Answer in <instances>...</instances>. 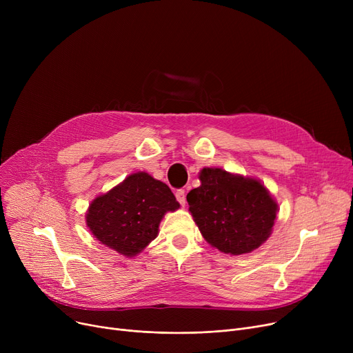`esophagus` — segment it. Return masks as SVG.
<instances>
[{"instance_id":"obj_1","label":"esophagus","mask_w":353,"mask_h":353,"mask_svg":"<svg viewBox=\"0 0 353 353\" xmlns=\"http://www.w3.org/2000/svg\"><path fill=\"white\" fill-rule=\"evenodd\" d=\"M176 199H177V201L180 203L181 206H184V203H186V194H184V190H183V189L176 190Z\"/></svg>"}]
</instances>
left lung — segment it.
Segmentation results:
<instances>
[{
	"label": "left lung",
	"mask_w": 353,
	"mask_h": 353,
	"mask_svg": "<svg viewBox=\"0 0 353 353\" xmlns=\"http://www.w3.org/2000/svg\"><path fill=\"white\" fill-rule=\"evenodd\" d=\"M200 188L188 194L189 210L208 242L230 254L249 253L270 236L277 205L261 181L203 169Z\"/></svg>",
	"instance_id": "obj_1"
}]
</instances>
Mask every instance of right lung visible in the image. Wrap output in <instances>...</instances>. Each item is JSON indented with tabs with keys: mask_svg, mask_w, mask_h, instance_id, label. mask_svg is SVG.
<instances>
[{
	"mask_svg": "<svg viewBox=\"0 0 353 353\" xmlns=\"http://www.w3.org/2000/svg\"><path fill=\"white\" fill-rule=\"evenodd\" d=\"M167 184L134 173L91 203L87 226L97 240L124 256H136L156 239L165 212L179 209Z\"/></svg>",
	"mask_w": 353,
	"mask_h": 353,
	"instance_id": "obj_1",
	"label": "right lung"
}]
</instances>
